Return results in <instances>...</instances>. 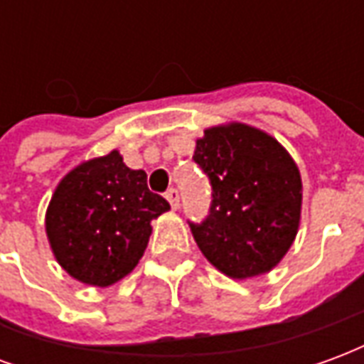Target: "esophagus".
Masks as SVG:
<instances>
[{
	"mask_svg": "<svg viewBox=\"0 0 364 364\" xmlns=\"http://www.w3.org/2000/svg\"><path fill=\"white\" fill-rule=\"evenodd\" d=\"M166 198L169 200V205H171V208H173V210H177V208H179V191L169 189L166 193Z\"/></svg>",
	"mask_w": 364,
	"mask_h": 364,
	"instance_id": "1",
	"label": "esophagus"
}]
</instances>
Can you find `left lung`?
I'll return each mask as SVG.
<instances>
[{
	"mask_svg": "<svg viewBox=\"0 0 364 364\" xmlns=\"http://www.w3.org/2000/svg\"><path fill=\"white\" fill-rule=\"evenodd\" d=\"M193 159L213 185L208 216L189 222L198 250L232 279L269 273L300 226L302 179L294 159L273 136L242 122L206 128Z\"/></svg>",
	"mask_w": 364,
	"mask_h": 364,
	"instance_id": "8db88e82",
	"label": "left lung"
}]
</instances>
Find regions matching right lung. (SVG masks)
I'll return each mask as SVG.
<instances>
[{"label": "right lung", "mask_w": 364, "mask_h": 364, "mask_svg": "<svg viewBox=\"0 0 364 364\" xmlns=\"http://www.w3.org/2000/svg\"><path fill=\"white\" fill-rule=\"evenodd\" d=\"M169 203L148 189L142 169L112 150L74 167L46 210V236L62 269L75 281L111 287L138 265L154 218Z\"/></svg>", "instance_id": "obj_1"}]
</instances>
